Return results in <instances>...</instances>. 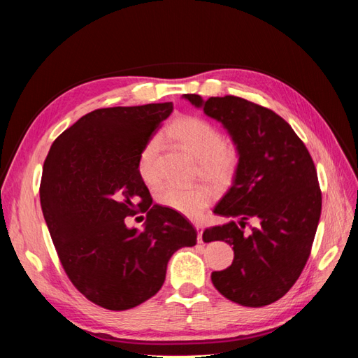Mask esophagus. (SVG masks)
Instances as JSON below:
<instances>
[{
  "label": "esophagus",
  "instance_id": "34e87169",
  "mask_svg": "<svg viewBox=\"0 0 358 358\" xmlns=\"http://www.w3.org/2000/svg\"><path fill=\"white\" fill-rule=\"evenodd\" d=\"M194 227L199 230V243H203V224L201 222H194Z\"/></svg>",
  "mask_w": 358,
  "mask_h": 358
}]
</instances>
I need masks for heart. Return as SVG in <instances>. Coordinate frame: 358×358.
Wrapping results in <instances>:
<instances>
[{"label":"heart","mask_w":358,"mask_h":358,"mask_svg":"<svg viewBox=\"0 0 358 358\" xmlns=\"http://www.w3.org/2000/svg\"><path fill=\"white\" fill-rule=\"evenodd\" d=\"M164 136L199 159L197 175L213 185L224 188L236 178L241 166V150L234 143L227 142L221 129L208 119L197 115L179 116L164 129ZM159 154L161 143L154 137L148 140L137 158L138 176L149 187L158 185L162 178ZM213 199L215 189L206 183L194 187L166 185L155 194L158 204L188 218H199Z\"/></svg>","instance_id":"heart-1"}]
</instances>
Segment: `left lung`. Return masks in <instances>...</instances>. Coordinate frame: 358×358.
Listing matches in <instances>:
<instances>
[{
  "label": "left lung",
  "mask_w": 358,
  "mask_h": 358,
  "mask_svg": "<svg viewBox=\"0 0 358 358\" xmlns=\"http://www.w3.org/2000/svg\"><path fill=\"white\" fill-rule=\"evenodd\" d=\"M183 96L220 121L241 150L237 175L213 209L231 221L203 233L204 242L224 241L234 251L212 282L242 306L270 305L296 284L310 255L322 203L315 164L294 129L267 107L234 95ZM249 219L259 225L246 235Z\"/></svg>",
  "instance_id": "8db88e82"
}]
</instances>
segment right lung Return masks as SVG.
<instances>
[{
	"label": "right lung",
	"mask_w": 358,
	"mask_h": 358,
	"mask_svg": "<svg viewBox=\"0 0 358 358\" xmlns=\"http://www.w3.org/2000/svg\"><path fill=\"white\" fill-rule=\"evenodd\" d=\"M173 112L171 103L107 107L82 116L52 143L40 201L59 262L90 301L127 310L155 296L179 248L197 231L179 212L152 204L137 158ZM147 213L145 229L127 215Z\"/></svg>",
	"instance_id": "right-lung-1"
}]
</instances>
